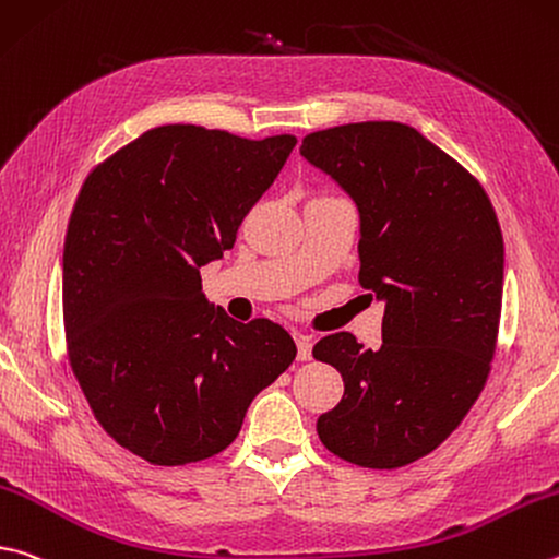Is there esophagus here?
<instances>
[{
    "label": "esophagus",
    "instance_id": "34e87169",
    "mask_svg": "<svg viewBox=\"0 0 559 559\" xmlns=\"http://www.w3.org/2000/svg\"><path fill=\"white\" fill-rule=\"evenodd\" d=\"M296 344H298V359L308 361L312 357V337H310V334L296 332Z\"/></svg>",
    "mask_w": 559,
    "mask_h": 559
}]
</instances>
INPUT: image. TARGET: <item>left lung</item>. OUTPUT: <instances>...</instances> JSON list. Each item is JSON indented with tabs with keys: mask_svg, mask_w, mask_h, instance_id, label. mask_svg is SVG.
<instances>
[{
	"mask_svg": "<svg viewBox=\"0 0 559 559\" xmlns=\"http://www.w3.org/2000/svg\"><path fill=\"white\" fill-rule=\"evenodd\" d=\"M300 154L357 202L359 283L385 302L377 352L349 332L312 347L344 381L318 435L344 462L399 469L438 450L489 379L503 296L499 219L469 170L399 121L312 131Z\"/></svg>",
	"mask_w": 559,
	"mask_h": 559,
	"instance_id": "left-lung-1",
	"label": "left lung"
}]
</instances>
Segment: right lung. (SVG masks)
Masks as SVG:
<instances>
[{
	"label": "right lung",
	"mask_w": 559,
	"mask_h": 559,
	"mask_svg": "<svg viewBox=\"0 0 559 559\" xmlns=\"http://www.w3.org/2000/svg\"><path fill=\"white\" fill-rule=\"evenodd\" d=\"M296 144L166 124L97 164L78 192L63 249L68 364L103 430L148 464L227 450L257 393L296 359L281 324L210 308L200 278Z\"/></svg>",
	"instance_id": "add662e5"
}]
</instances>
